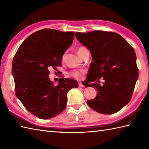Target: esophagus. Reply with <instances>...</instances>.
<instances>
[{"mask_svg": "<svg viewBox=\"0 0 149 149\" xmlns=\"http://www.w3.org/2000/svg\"><path fill=\"white\" fill-rule=\"evenodd\" d=\"M79 87H80V88H84V85L82 84L81 83H79Z\"/></svg>", "mask_w": 149, "mask_h": 149, "instance_id": "obj_1", "label": "esophagus"}]
</instances>
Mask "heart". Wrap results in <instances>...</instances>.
<instances>
[{
    "instance_id": "obj_1",
    "label": "heart",
    "mask_w": 149,
    "mask_h": 149,
    "mask_svg": "<svg viewBox=\"0 0 149 149\" xmlns=\"http://www.w3.org/2000/svg\"><path fill=\"white\" fill-rule=\"evenodd\" d=\"M84 49H85L84 47H79L77 50V52L78 54V55H79V54L81 52V51L82 50H83ZM64 58V56L63 57V59ZM84 74V71H82V70H74V71H72L70 73V75H71L72 77H74L75 79H81L82 77H83V75Z\"/></svg>"
}]
</instances>
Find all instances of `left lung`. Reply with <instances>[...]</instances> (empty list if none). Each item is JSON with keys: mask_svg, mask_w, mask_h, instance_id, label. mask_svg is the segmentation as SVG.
Returning <instances> with one entry per match:
<instances>
[{"mask_svg": "<svg viewBox=\"0 0 149 149\" xmlns=\"http://www.w3.org/2000/svg\"><path fill=\"white\" fill-rule=\"evenodd\" d=\"M81 43L90 50L93 61L90 67V82L103 78V84H88L97 96L87 101L95 111L105 115L118 112L130 101L138 77L134 49L120 34L104 31L75 33ZM86 87V86H85Z\"/></svg>", "mask_w": 149, "mask_h": 149, "instance_id": "left-lung-1", "label": "left lung"}]
</instances>
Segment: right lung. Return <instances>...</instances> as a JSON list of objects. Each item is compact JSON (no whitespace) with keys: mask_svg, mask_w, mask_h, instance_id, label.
<instances>
[{"mask_svg":"<svg viewBox=\"0 0 149 149\" xmlns=\"http://www.w3.org/2000/svg\"><path fill=\"white\" fill-rule=\"evenodd\" d=\"M74 33L44 29L27 37L12 63L18 99L33 115L47 120L65 109L67 93L78 88L77 81L60 78L57 86L50 80L49 68L61 66L64 53L72 44Z\"/></svg>","mask_w":149,"mask_h":149,"instance_id":"1","label":"right lung"}]
</instances>
